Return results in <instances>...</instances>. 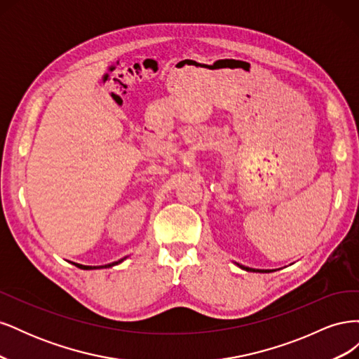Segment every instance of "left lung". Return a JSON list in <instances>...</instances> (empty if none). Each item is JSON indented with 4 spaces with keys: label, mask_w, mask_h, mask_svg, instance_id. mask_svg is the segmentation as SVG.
<instances>
[{
    "label": "left lung",
    "mask_w": 359,
    "mask_h": 359,
    "mask_svg": "<svg viewBox=\"0 0 359 359\" xmlns=\"http://www.w3.org/2000/svg\"><path fill=\"white\" fill-rule=\"evenodd\" d=\"M235 265L240 266L241 269L250 271V273H271V271H274V269H255V268H248V266H244V265H240V264H235Z\"/></svg>",
    "instance_id": "1"
}]
</instances>
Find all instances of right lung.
Listing matches in <instances>:
<instances>
[{
	"mask_svg": "<svg viewBox=\"0 0 359 359\" xmlns=\"http://www.w3.org/2000/svg\"><path fill=\"white\" fill-rule=\"evenodd\" d=\"M124 259H126V257H123V259H119V260H116V262H112V264H107V265H100V266H88V265H81V264H73V265H76V266H78V268H81V269H100V268H111V266H114V265H118V264H121Z\"/></svg>",
	"mask_w": 359,
	"mask_h": 359,
	"instance_id": "1",
	"label": "right lung"
}]
</instances>
